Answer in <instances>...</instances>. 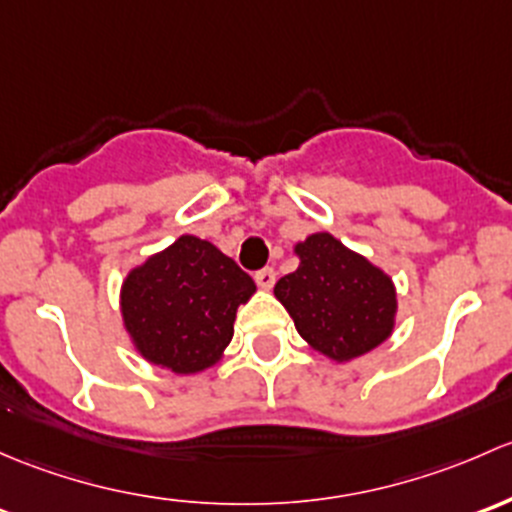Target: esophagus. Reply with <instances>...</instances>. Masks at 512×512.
Listing matches in <instances>:
<instances>
[{
	"instance_id": "34e87169",
	"label": "esophagus",
	"mask_w": 512,
	"mask_h": 512,
	"mask_svg": "<svg viewBox=\"0 0 512 512\" xmlns=\"http://www.w3.org/2000/svg\"><path fill=\"white\" fill-rule=\"evenodd\" d=\"M254 278H256L258 288H263V291H271L273 283H276V271H273V268H261Z\"/></svg>"
}]
</instances>
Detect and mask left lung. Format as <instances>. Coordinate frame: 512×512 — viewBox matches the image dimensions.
Listing matches in <instances>:
<instances>
[{
	"label": "left lung",
	"mask_w": 512,
	"mask_h": 512,
	"mask_svg": "<svg viewBox=\"0 0 512 512\" xmlns=\"http://www.w3.org/2000/svg\"><path fill=\"white\" fill-rule=\"evenodd\" d=\"M298 268L273 288L298 335L328 360L345 365L389 340L397 325V288L370 258L328 231L293 246Z\"/></svg>",
	"instance_id": "obj_1"
}]
</instances>
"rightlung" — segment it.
Segmentation results:
<instances>
[{"label": "right lung", "instance_id": "add662e5", "mask_svg": "<svg viewBox=\"0 0 512 512\" xmlns=\"http://www.w3.org/2000/svg\"><path fill=\"white\" fill-rule=\"evenodd\" d=\"M256 283L212 241L182 234L147 256L120 286V315L135 352L175 374L207 372L234 337L239 305Z\"/></svg>", "mask_w": 512, "mask_h": 512}]
</instances>
